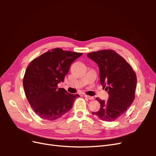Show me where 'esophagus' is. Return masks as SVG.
<instances>
[{"instance_id":"esophagus-1","label":"esophagus","mask_w":156,"mask_h":156,"mask_svg":"<svg viewBox=\"0 0 156 156\" xmlns=\"http://www.w3.org/2000/svg\"><path fill=\"white\" fill-rule=\"evenodd\" d=\"M84 96L86 98L88 99L89 100H94V97H93V96H88V95H84Z\"/></svg>"}]
</instances>
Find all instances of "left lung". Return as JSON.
Segmentation results:
<instances>
[{"label":"left lung","mask_w":156,"mask_h":156,"mask_svg":"<svg viewBox=\"0 0 156 156\" xmlns=\"http://www.w3.org/2000/svg\"><path fill=\"white\" fill-rule=\"evenodd\" d=\"M87 56L98 65L100 83L109 95L106 101L96 98L100 103V108L92 114L103 121H114L126 112L134 100L135 72L126 60L113 50L92 52Z\"/></svg>","instance_id":"8db88e82"}]
</instances>
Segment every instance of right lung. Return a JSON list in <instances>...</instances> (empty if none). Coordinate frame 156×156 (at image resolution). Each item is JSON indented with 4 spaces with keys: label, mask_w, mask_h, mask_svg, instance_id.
Segmentation results:
<instances>
[{
    "label": "right lung",
    "mask_w": 156,
    "mask_h": 156,
    "mask_svg": "<svg viewBox=\"0 0 156 156\" xmlns=\"http://www.w3.org/2000/svg\"><path fill=\"white\" fill-rule=\"evenodd\" d=\"M82 55L55 48L34 58L28 66L23 88L32 109L42 119L55 120L62 117L79 97L58 88V84L64 81L71 64Z\"/></svg>",
    "instance_id": "obj_1"
}]
</instances>
